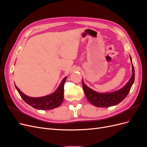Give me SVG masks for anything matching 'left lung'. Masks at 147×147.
<instances>
[{"label": "left lung", "mask_w": 147, "mask_h": 147, "mask_svg": "<svg viewBox=\"0 0 147 147\" xmlns=\"http://www.w3.org/2000/svg\"><path fill=\"white\" fill-rule=\"evenodd\" d=\"M132 63V76L125 86L122 88L112 92L100 93L97 92L86 86L82 80L83 88L87 99L91 104L98 107H109L117 105L123 100L129 92L132 85L134 82L135 71L134 65L132 63V58L130 56Z\"/></svg>", "instance_id": "8db88e82"}]
</instances>
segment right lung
<instances>
[{
  "instance_id": "right-lung-1",
  "label": "right lung",
  "mask_w": 147,
  "mask_h": 147,
  "mask_svg": "<svg viewBox=\"0 0 147 147\" xmlns=\"http://www.w3.org/2000/svg\"><path fill=\"white\" fill-rule=\"evenodd\" d=\"M67 77L62 80L57 90L51 94L40 97H32L25 95L22 92L16 84L15 88L19 92L21 98L29 105L38 110H51L61 105L64 99V86Z\"/></svg>"
}]
</instances>
